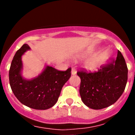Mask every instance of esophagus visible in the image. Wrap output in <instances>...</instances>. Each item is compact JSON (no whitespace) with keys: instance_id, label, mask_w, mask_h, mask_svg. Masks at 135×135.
Segmentation results:
<instances>
[{"instance_id":"34e87169","label":"esophagus","mask_w":135,"mask_h":135,"mask_svg":"<svg viewBox=\"0 0 135 135\" xmlns=\"http://www.w3.org/2000/svg\"><path fill=\"white\" fill-rule=\"evenodd\" d=\"M72 74H76V69H75V68H73L72 69Z\"/></svg>"}]
</instances>
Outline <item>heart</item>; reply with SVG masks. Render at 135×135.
<instances>
[{"label":"heart","mask_w":135,"mask_h":135,"mask_svg":"<svg viewBox=\"0 0 135 135\" xmlns=\"http://www.w3.org/2000/svg\"><path fill=\"white\" fill-rule=\"evenodd\" d=\"M86 66L88 68H89V69H92V68H93L95 66V63H94V62H93V61H88L86 63Z\"/></svg>","instance_id":"b5f03b06"}]
</instances>
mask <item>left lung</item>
Listing matches in <instances>:
<instances>
[{
    "instance_id": "left-lung-1",
    "label": "left lung",
    "mask_w": 135,
    "mask_h": 135,
    "mask_svg": "<svg viewBox=\"0 0 135 135\" xmlns=\"http://www.w3.org/2000/svg\"><path fill=\"white\" fill-rule=\"evenodd\" d=\"M77 74L81 79L80 94L83 103L92 109L100 110L115 103L123 93L128 69L118 50L115 61L100 66L97 71L88 72L82 69Z\"/></svg>"
}]
</instances>
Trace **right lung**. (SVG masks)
<instances>
[{"label":"right lung","mask_w":135,"mask_h":135,"mask_svg":"<svg viewBox=\"0 0 135 135\" xmlns=\"http://www.w3.org/2000/svg\"><path fill=\"white\" fill-rule=\"evenodd\" d=\"M30 47L23 45L15 54L9 70V81L15 96L23 104L36 110H46L55 104L64 84L71 76V68L60 71L47 66L36 78L24 80L21 76V56Z\"/></svg>","instance_id":"1"}]
</instances>
